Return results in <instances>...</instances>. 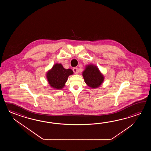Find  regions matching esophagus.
Listing matches in <instances>:
<instances>
[{
	"label": "esophagus",
	"mask_w": 151,
	"mask_h": 151,
	"mask_svg": "<svg viewBox=\"0 0 151 151\" xmlns=\"http://www.w3.org/2000/svg\"><path fill=\"white\" fill-rule=\"evenodd\" d=\"M73 71L75 74H77L78 73V68H73Z\"/></svg>",
	"instance_id": "esophagus-1"
}]
</instances>
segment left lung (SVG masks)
Returning <instances> with one entry per match:
<instances>
[{
    "label": "left lung",
    "mask_w": 151,
    "mask_h": 151,
    "mask_svg": "<svg viewBox=\"0 0 151 151\" xmlns=\"http://www.w3.org/2000/svg\"><path fill=\"white\" fill-rule=\"evenodd\" d=\"M83 79L87 85L92 88L99 86L104 81V78L96 66L89 65L86 66L83 72Z\"/></svg>",
    "instance_id": "8db88e82"
}]
</instances>
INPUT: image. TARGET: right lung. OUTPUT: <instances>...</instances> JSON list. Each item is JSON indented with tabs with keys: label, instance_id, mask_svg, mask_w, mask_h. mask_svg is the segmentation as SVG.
Wrapping results in <instances>:
<instances>
[{
	"label": "right lung",
	"instance_id": "add662e5",
	"mask_svg": "<svg viewBox=\"0 0 151 151\" xmlns=\"http://www.w3.org/2000/svg\"><path fill=\"white\" fill-rule=\"evenodd\" d=\"M73 74L71 69H65L61 64H56L48 71L46 77L50 86L59 90L64 86L68 76Z\"/></svg>",
	"mask_w": 151,
	"mask_h": 151
}]
</instances>
